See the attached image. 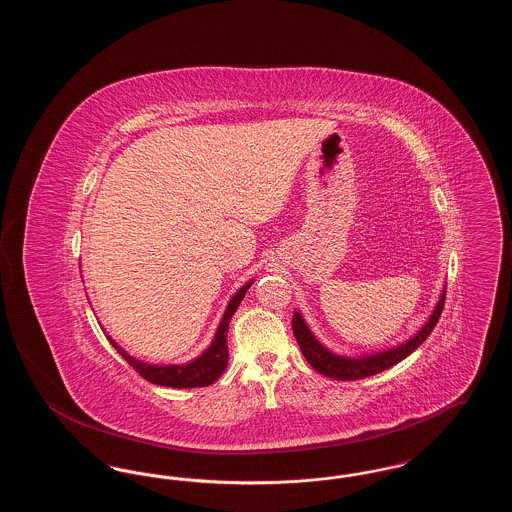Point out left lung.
<instances>
[{"label": "left lung", "instance_id": "1", "mask_svg": "<svg viewBox=\"0 0 512 512\" xmlns=\"http://www.w3.org/2000/svg\"><path fill=\"white\" fill-rule=\"evenodd\" d=\"M443 303H445V288L441 290V295H439L438 303H436L432 315L416 330L414 336L403 341V343H399V345L386 347V349H380V351H372V353H363V355H341V353L332 351L330 347H326L322 341L318 340L315 332L309 328L307 320L297 309L293 311V336L299 343L301 353L307 359V363L320 374H324L328 378H334V380H340V382L361 380V378L374 376L378 372H384L390 366L397 365L405 357H409L414 349L430 336V332L438 324L439 315L443 311Z\"/></svg>", "mask_w": 512, "mask_h": 512}]
</instances>
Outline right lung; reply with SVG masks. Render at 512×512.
<instances>
[{
	"label": "right lung",
	"instance_id": "add662e5",
	"mask_svg": "<svg viewBox=\"0 0 512 512\" xmlns=\"http://www.w3.org/2000/svg\"><path fill=\"white\" fill-rule=\"evenodd\" d=\"M253 278L249 282H245L244 286L234 293L224 309V315L220 318L219 328L213 336V341L209 343V347L197 355L192 361L182 363V365H153L142 359L132 357L124 347H121L117 341L111 336H107L109 343L121 353L122 359L132 366L136 372H140V376H144L147 382L155 384V386H165V388H203V386H211L213 382H217L220 374L226 370L228 365V324L230 318L238 311L242 299L245 297L247 290L251 288Z\"/></svg>",
	"mask_w": 512,
	"mask_h": 512
}]
</instances>
